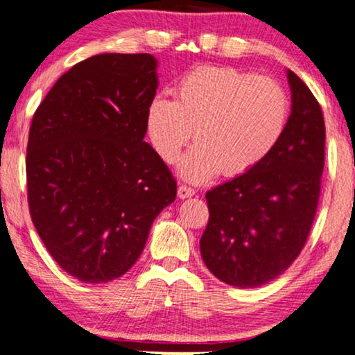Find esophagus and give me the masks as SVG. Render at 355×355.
Instances as JSON below:
<instances>
[{
  "instance_id": "obj_1",
  "label": "esophagus",
  "mask_w": 355,
  "mask_h": 355,
  "mask_svg": "<svg viewBox=\"0 0 355 355\" xmlns=\"http://www.w3.org/2000/svg\"><path fill=\"white\" fill-rule=\"evenodd\" d=\"M193 195H195V190H193V188L187 187V185H180V187H178V198H182V200L191 198Z\"/></svg>"
}]
</instances>
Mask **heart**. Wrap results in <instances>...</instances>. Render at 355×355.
I'll return each instance as SVG.
<instances>
[{
	"instance_id": "obj_1",
	"label": "heart",
	"mask_w": 355,
	"mask_h": 355,
	"mask_svg": "<svg viewBox=\"0 0 355 355\" xmlns=\"http://www.w3.org/2000/svg\"><path fill=\"white\" fill-rule=\"evenodd\" d=\"M288 119V95L277 80L203 65L178 80L175 101L152 98L146 131L167 164L178 159L193 134L196 146L178 172L188 182L203 183L218 173L239 177L259 167L280 144Z\"/></svg>"
}]
</instances>
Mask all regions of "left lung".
<instances>
[{
	"label": "left lung",
	"mask_w": 355,
	"mask_h": 355,
	"mask_svg": "<svg viewBox=\"0 0 355 355\" xmlns=\"http://www.w3.org/2000/svg\"><path fill=\"white\" fill-rule=\"evenodd\" d=\"M286 77L291 113L280 144L259 167L206 193L201 257L214 277L239 288L266 285L293 263L320 200L324 118L303 80L291 70Z\"/></svg>",
	"instance_id": "1"
}]
</instances>
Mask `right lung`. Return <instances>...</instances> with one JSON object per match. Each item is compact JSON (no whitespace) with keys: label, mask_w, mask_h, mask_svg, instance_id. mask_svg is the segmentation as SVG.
<instances>
[{"label":"right lung","mask_w":355,"mask_h":355,"mask_svg":"<svg viewBox=\"0 0 355 355\" xmlns=\"http://www.w3.org/2000/svg\"><path fill=\"white\" fill-rule=\"evenodd\" d=\"M150 53H100L73 65L35 110L26 175L33 223L53 260L106 284L144 250L177 182L144 142L155 96Z\"/></svg>","instance_id":"1"}]
</instances>
